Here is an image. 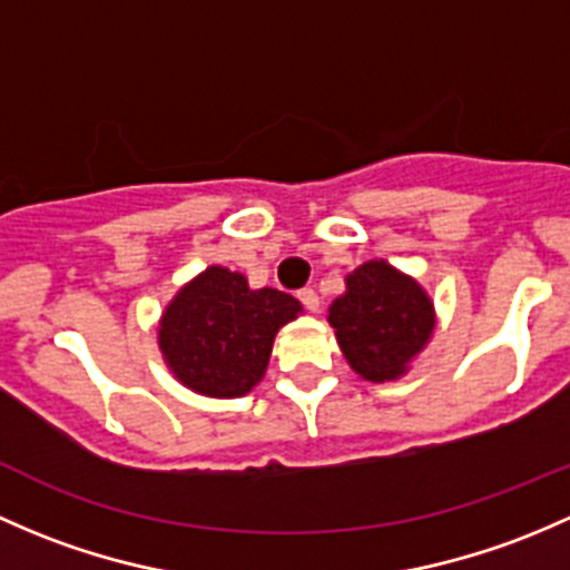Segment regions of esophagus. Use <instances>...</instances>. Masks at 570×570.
<instances>
[{"label": "esophagus", "instance_id": "1", "mask_svg": "<svg viewBox=\"0 0 570 570\" xmlns=\"http://www.w3.org/2000/svg\"><path fill=\"white\" fill-rule=\"evenodd\" d=\"M298 302H302L304 309H309V313H318L321 307V298L313 287H302V291H298Z\"/></svg>", "mask_w": 570, "mask_h": 570}]
</instances>
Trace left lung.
Here are the masks:
<instances>
[{
  "label": "left lung",
  "instance_id": "obj_1",
  "mask_svg": "<svg viewBox=\"0 0 570 570\" xmlns=\"http://www.w3.org/2000/svg\"><path fill=\"white\" fill-rule=\"evenodd\" d=\"M340 351L362 379L395 381L409 371L436 326L433 302L416 279L386 261H367L345 277L328 307Z\"/></svg>",
  "mask_w": 570,
  "mask_h": 570
}]
</instances>
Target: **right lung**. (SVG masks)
Instances as JSON below:
<instances>
[{
  "label": "right lung",
  "instance_id": "right-lung-1",
  "mask_svg": "<svg viewBox=\"0 0 570 570\" xmlns=\"http://www.w3.org/2000/svg\"><path fill=\"white\" fill-rule=\"evenodd\" d=\"M302 304L277 287L252 291L244 274L208 266L175 293L158 348L175 379L208 397H242L263 379L277 332Z\"/></svg>",
  "mask_w": 570,
  "mask_h": 570
}]
</instances>
